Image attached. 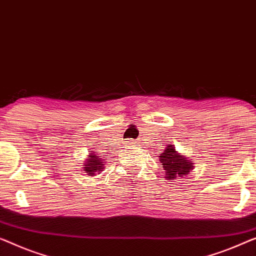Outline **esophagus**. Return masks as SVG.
<instances>
[{"instance_id": "1", "label": "esophagus", "mask_w": 256, "mask_h": 256, "mask_svg": "<svg viewBox=\"0 0 256 256\" xmlns=\"http://www.w3.org/2000/svg\"><path fill=\"white\" fill-rule=\"evenodd\" d=\"M129 143H132V142H129Z\"/></svg>"}]
</instances>
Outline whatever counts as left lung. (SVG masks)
I'll use <instances>...</instances> for the list:
<instances>
[{
  "mask_svg": "<svg viewBox=\"0 0 256 256\" xmlns=\"http://www.w3.org/2000/svg\"><path fill=\"white\" fill-rule=\"evenodd\" d=\"M160 162L162 168H165V173L168 178L173 180L176 176H184L190 173L192 168V162L187 160L186 157L176 152V148L173 146H168L160 156Z\"/></svg>",
  "mask_w": 256,
  "mask_h": 256,
  "instance_id": "left-lung-1",
  "label": "left lung"
}]
</instances>
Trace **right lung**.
Returning a JSON list of instances; mask_svg holds the SVG:
<instances>
[{
	"mask_svg": "<svg viewBox=\"0 0 256 256\" xmlns=\"http://www.w3.org/2000/svg\"><path fill=\"white\" fill-rule=\"evenodd\" d=\"M104 168V162L102 159H100V156H96L94 151H91L90 158L88 159V162H85L84 170L86 171L88 176H94V172L102 171Z\"/></svg>",
	"mask_w": 256,
	"mask_h": 256,
	"instance_id": "right-lung-1",
	"label": "right lung"
}]
</instances>
